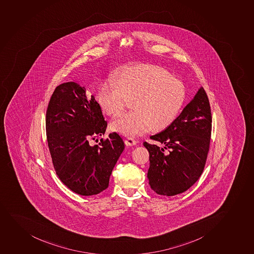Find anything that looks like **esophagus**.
<instances>
[{"label": "esophagus", "instance_id": "34e87169", "mask_svg": "<svg viewBox=\"0 0 254 254\" xmlns=\"http://www.w3.org/2000/svg\"><path fill=\"white\" fill-rule=\"evenodd\" d=\"M125 142H126V144L127 146H133V145H135V144H137L136 139H134L133 138H130V137H128L127 139H126Z\"/></svg>", "mask_w": 254, "mask_h": 254}]
</instances>
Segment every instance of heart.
Returning a JSON list of instances; mask_svg holds the SVG:
<instances>
[{"mask_svg": "<svg viewBox=\"0 0 254 254\" xmlns=\"http://www.w3.org/2000/svg\"><path fill=\"white\" fill-rule=\"evenodd\" d=\"M183 83L166 70L153 65L126 67L102 84L98 100L110 116L121 114L131 101L132 111L116 118L113 130L135 136L148 130L161 131L177 119L185 100Z\"/></svg>", "mask_w": 254, "mask_h": 254, "instance_id": "1", "label": "heart"}]
</instances>
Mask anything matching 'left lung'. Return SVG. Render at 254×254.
<instances>
[{"label": "left lung", "mask_w": 254, "mask_h": 254, "mask_svg": "<svg viewBox=\"0 0 254 254\" xmlns=\"http://www.w3.org/2000/svg\"><path fill=\"white\" fill-rule=\"evenodd\" d=\"M211 132L210 104L200 87L171 126L150 137L164 147L144 143L150 153L147 177L151 189L171 196L195 184L206 164Z\"/></svg>", "instance_id": "1"}]
</instances>
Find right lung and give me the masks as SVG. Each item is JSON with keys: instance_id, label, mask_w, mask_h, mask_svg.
<instances>
[{"instance_id": "add662e5", "label": "right lung", "mask_w": 254, "mask_h": 254, "mask_svg": "<svg viewBox=\"0 0 254 254\" xmlns=\"http://www.w3.org/2000/svg\"><path fill=\"white\" fill-rule=\"evenodd\" d=\"M107 128L94 95L76 82L58 86L48 104L46 129L56 173L63 183L82 195L107 189L113 169L125 150L117 133L91 144Z\"/></svg>"}]
</instances>
